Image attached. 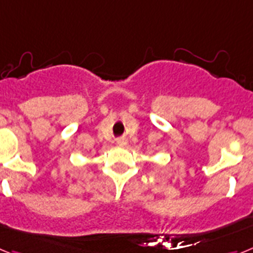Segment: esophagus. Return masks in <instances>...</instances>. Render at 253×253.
<instances>
[{
  "mask_svg": "<svg viewBox=\"0 0 253 253\" xmlns=\"http://www.w3.org/2000/svg\"><path fill=\"white\" fill-rule=\"evenodd\" d=\"M116 143H118L119 146H125V144H126V139H124V138H118Z\"/></svg>",
  "mask_w": 253,
  "mask_h": 253,
  "instance_id": "1",
  "label": "esophagus"
}]
</instances>
